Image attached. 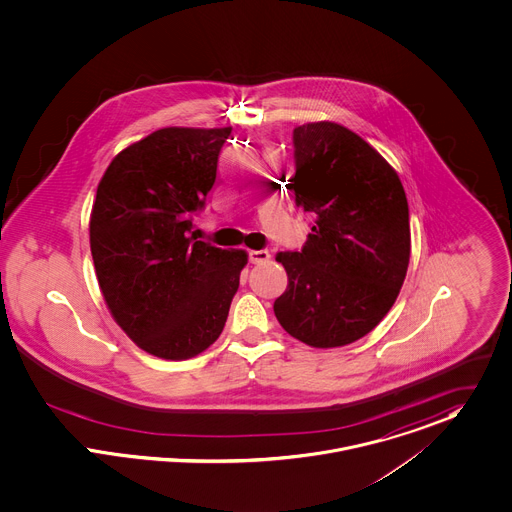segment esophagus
<instances>
[{
  "label": "esophagus",
  "instance_id": "34e87169",
  "mask_svg": "<svg viewBox=\"0 0 512 512\" xmlns=\"http://www.w3.org/2000/svg\"><path fill=\"white\" fill-rule=\"evenodd\" d=\"M271 259V253L267 249H259V251H249V261L253 265H261V263H267Z\"/></svg>",
  "mask_w": 512,
  "mask_h": 512
}]
</instances>
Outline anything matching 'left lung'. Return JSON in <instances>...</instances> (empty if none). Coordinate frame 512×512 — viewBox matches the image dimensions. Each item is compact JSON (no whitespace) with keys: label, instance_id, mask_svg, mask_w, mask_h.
Wrapping results in <instances>:
<instances>
[{"label":"left lung","instance_id":"8db88e82","mask_svg":"<svg viewBox=\"0 0 512 512\" xmlns=\"http://www.w3.org/2000/svg\"><path fill=\"white\" fill-rule=\"evenodd\" d=\"M288 190L314 220L300 251H281L288 286L275 300L284 330L312 347L367 336L391 310L410 259L408 202L395 169L334 121L292 131Z\"/></svg>","mask_w":512,"mask_h":512}]
</instances>
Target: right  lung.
Instances as JSON below:
<instances>
[{
  "mask_svg": "<svg viewBox=\"0 0 512 512\" xmlns=\"http://www.w3.org/2000/svg\"><path fill=\"white\" fill-rule=\"evenodd\" d=\"M229 133L157 129L125 147L98 184L90 249L104 300L117 326L161 359H190L220 338L247 265L243 249L190 235Z\"/></svg>",
  "mask_w": 512,
  "mask_h": 512,
  "instance_id": "1",
  "label": "right lung"
}]
</instances>
